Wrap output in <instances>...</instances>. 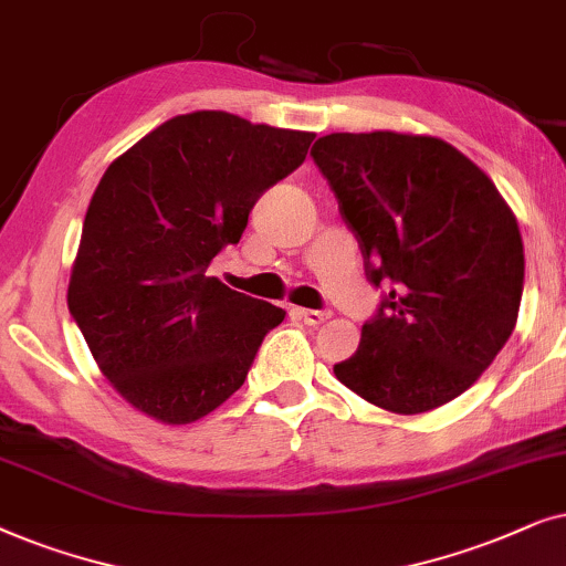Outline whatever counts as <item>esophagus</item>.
I'll list each match as a JSON object with an SVG mask.
<instances>
[{
  "instance_id": "1",
  "label": "esophagus",
  "mask_w": 566,
  "mask_h": 566,
  "mask_svg": "<svg viewBox=\"0 0 566 566\" xmlns=\"http://www.w3.org/2000/svg\"><path fill=\"white\" fill-rule=\"evenodd\" d=\"M295 315L300 321H305L307 326H321L331 318V311H307V307H297Z\"/></svg>"
}]
</instances>
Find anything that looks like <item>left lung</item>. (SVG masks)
I'll return each mask as SVG.
<instances>
[{"instance_id":"left-lung-1","label":"left lung","mask_w":566,"mask_h":566,"mask_svg":"<svg viewBox=\"0 0 566 566\" xmlns=\"http://www.w3.org/2000/svg\"><path fill=\"white\" fill-rule=\"evenodd\" d=\"M311 157L380 290L336 378L396 413L453 401L515 328L525 279L515 214L469 157L434 137L328 134Z\"/></svg>"}]
</instances>
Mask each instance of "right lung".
Returning <instances> with one entry per match:
<instances>
[{"instance_id": "1", "label": "right lung", "mask_w": 566, "mask_h": 566, "mask_svg": "<svg viewBox=\"0 0 566 566\" xmlns=\"http://www.w3.org/2000/svg\"><path fill=\"white\" fill-rule=\"evenodd\" d=\"M315 134L224 111L176 116L111 163L90 201L70 313L111 386L165 424L207 417L243 386L282 307L230 290L209 263Z\"/></svg>"}]
</instances>
